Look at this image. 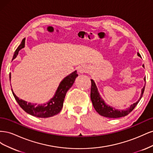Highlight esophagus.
<instances>
[{
	"mask_svg": "<svg viewBox=\"0 0 153 153\" xmlns=\"http://www.w3.org/2000/svg\"><path fill=\"white\" fill-rule=\"evenodd\" d=\"M88 71V68L84 65H82L78 66V73H79L80 74H83L87 73Z\"/></svg>",
	"mask_w": 153,
	"mask_h": 153,
	"instance_id": "obj_1",
	"label": "esophagus"
}]
</instances>
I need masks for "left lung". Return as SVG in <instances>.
Listing matches in <instances>:
<instances>
[{
	"label": "left lung",
	"mask_w": 153,
	"mask_h": 153,
	"mask_svg": "<svg viewBox=\"0 0 153 153\" xmlns=\"http://www.w3.org/2000/svg\"><path fill=\"white\" fill-rule=\"evenodd\" d=\"M137 55L138 57L142 58L139 53L138 52ZM142 66L144 68V65H143V64L142 65ZM91 99L92 105H93L94 108L96 110V112H98L100 115H101V116L108 117V118H119V117L126 116V115L129 114L134 108H135L138 103L139 102V101L140 100V99L142 98V97L143 96V92H144V89H145V85H144L142 89L140 98L138 99V100L137 101V102L131 105L129 108L124 110L115 109V108H113L112 106L108 105L105 102V101L102 98H101V96L99 93V91L96 85V83L92 79H91ZM143 80L146 82V77H144V78H143Z\"/></svg>",
	"instance_id": "1"
}]
</instances>
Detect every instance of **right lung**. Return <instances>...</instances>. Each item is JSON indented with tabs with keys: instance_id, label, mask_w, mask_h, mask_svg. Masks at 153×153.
Instances as JSON below:
<instances>
[{
	"instance_id": "obj_1",
	"label": "right lung",
	"mask_w": 153,
	"mask_h": 153,
	"mask_svg": "<svg viewBox=\"0 0 153 153\" xmlns=\"http://www.w3.org/2000/svg\"><path fill=\"white\" fill-rule=\"evenodd\" d=\"M25 38L22 40L21 44L18 46L17 49L15 50L14 53L13 60L15 59L18 54L19 51L25 47ZM78 76L76 71H73L69 75L66 76L64 79L60 82L57 87V89L55 92L52 98H51L48 102L39 104H34L31 103H27V101L20 99L16 96L12 90L13 94L15 97L17 103L20 106V107L24 110L25 112L29 114L33 115L34 117L41 118H47L52 117L55 115L58 114L63 106V103L66 92L72 87L75 82L76 78ZM11 73H10V79L11 80Z\"/></svg>"
}]
</instances>
